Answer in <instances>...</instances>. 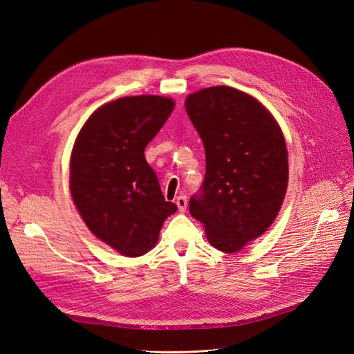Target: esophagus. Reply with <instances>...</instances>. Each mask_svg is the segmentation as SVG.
I'll return each mask as SVG.
<instances>
[{
    "label": "esophagus",
    "mask_w": 354,
    "mask_h": 354,
    "mask_svg": "<svg viewBox=\"0 0 354 354\" xmlns=\"http://www.w3.org/2000/svg\"><path fill=\"white\" fill-rule=\"evenodd\" d=\"M176 205L179 208L180 213H184L187 210V197H184V195H180V197L176 198Z\"/></svg>",
    "instance_id": "esophagus-1"
}]
</instances>
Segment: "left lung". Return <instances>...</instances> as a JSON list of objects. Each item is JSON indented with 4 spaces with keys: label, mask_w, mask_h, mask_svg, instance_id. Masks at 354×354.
Here are the masks:
<instances>
[{
    "label": "left lung",
    "mask_w": 354,
    "mask_h": 354,
    "mask_svg": "<svg viewBox=\"0 0 354 354\" xmlns=\"http://www.w3.org/2000/svg\"><path fill=\"white\" fill-rule=\"evenodd\" d=\"M185 109L205 150L203 192L189 201L207 241L234 254L276 220L289 184L283 131L258 99L229 86L188 95Z\"/></svg>",
    "instance_id": "1"
}]
</instances>
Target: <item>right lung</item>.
Masks as SVG:
<instances>
[{"instance_id":"right-lung-1","label":"right lung","mask_w":354,"mask_h":354,"mask_svg":"<svg viewBox=\"0 0 354 354\" xmlns=\"http://www.w3.org/2000/svg\"><path fill=\"white\" fill-rule=\"evenodd\" d=\"M175 108L166 96H125L102 104L78 133L70 191L88 230L124 257L147 254L178 207L165 200L144 149Z\"/></svg>"}]
</instances>
